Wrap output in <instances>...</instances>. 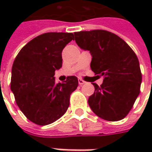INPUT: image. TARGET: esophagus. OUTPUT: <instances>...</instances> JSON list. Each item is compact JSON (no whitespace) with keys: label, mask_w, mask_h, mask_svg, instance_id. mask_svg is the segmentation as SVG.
Instances as JSON below:
<instances>
[{"label":"esophagus","mask_w":152,"mask_h":152,"mask_svg":"<svg viewBox=\"0 0 152 152\" xmlns=\"http://www.w3.org/2000/svg\"><path fill=\"white\" fill-rule=\"evenodd\" d=\"M78 83H79L80 86H83V85H85V84H86V81H84L83 80L79 79V80H78Z\"/></svg>","instance_id":"esophagus-1"}]
</instances>
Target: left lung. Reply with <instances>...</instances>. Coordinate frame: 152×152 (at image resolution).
<instances>
[{"label":"left lung","mask_w":152,"mask_h":152,"mask_svg":"<svg viewBox=\"0 0 152 152\" xmlns=\"http://www.w3.org/2000/svg\"><path fill=\"white\" fill-rule=\"evenodd\" d=\"M77 45L89 51L91 69L103 76L100 86L88 99L92 111L106 121H117L129 112L140 93V65L136 54L124 40L104 30L74 33Z\"/></svg>","instance_id":"1"}]
</instances>
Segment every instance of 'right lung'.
Here are the masks:
<instances>
[{"label":"right lung","instance_id":"add662e5","mask_svg":"<svg viewBox=\"0 0 152 152\" xmlns=\"http://www.w3.org/2000/svg\"><path fill=\"white\" fill-rule=\"evenodd\" d=\"M72 40L73 33H44L30 40L15 58L10 89L19 109L35 124H51L69 107L78 80L72 76L56 83L54 72L62 67L63 48Z\"/></svg>","mask_w":152,"mask_h":152}]
</instances>
